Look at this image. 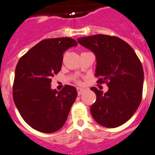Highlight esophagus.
I'll list each match as a JSON object with an SVG mask.
<instances>
[{
    "label": "esophagus",
    "mask_w": 155,
    "mask_h": 155,
    "mask_svg": "<svg viewBox=\"0 0 155 155\" xmlns=\"http://www.w3.org/2000/svg\"><path fill=\"white\" fill-rule=\"evenodd\" d=\"M76 90H77L78 95H81V94H82V93H83V92L86 91V89H83V88L78 87L77 89H76Z\"/></svg>",
    "instance_id": "obj_1"
}]
</instances>
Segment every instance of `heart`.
Listing matches in <instances>:
<instances>
[{"label": "heart", "instance_id": "1", "mask_svg": "<svg viewBox=\"0 0 155 155\" xmlns=\"http://www.w3.org/2000/svg\"><path fill=\"white\" fill-rule=\"evenodd\" d=\"M76 83H80L81 82H80V80H76Z\"/></svg>", "mask_w": 155, "mask_h": 155}]
</instances>
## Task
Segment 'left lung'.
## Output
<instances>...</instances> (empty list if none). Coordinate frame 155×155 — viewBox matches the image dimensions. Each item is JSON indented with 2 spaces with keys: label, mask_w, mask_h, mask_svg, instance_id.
Here are the masks:
<instances>
[{
  "label": "left lung",
  "mask_w": 155,
  "mask_h": 155,
  "mask_svg": "<svg viewBox=\"0 0 155 155\" xmlns=\"http://www.w3.org/2000/svg\"><path fill=\"white\" fill-rule=\"evenodd\" d=\"M78 42L97 58V83H107V93L92 87L97 100L90 107L93 119L108 128L117 127L131 117L142 99L143 70L133 48L121 38L106 35L82 37Z\"/></svg>",
  "instance_id": "left-lung-1"
}]
</instances>
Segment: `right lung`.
<instances>
[{
    "label": "right lung",
    "mask_w": 155,
    "mask_h": 155,
    "mask_svg": "<svg viewBox=\"0 0 155 155\" xmlns=\"http://www.w3.org/2000/svg\"><path fill=\"white\" fill-rule=\"evenodd\" d=\"M71 38L44 39L19 59L15 69L13 99L28 124L42 133H53L66 121L77 97L74 86L51 90V78L60 72L65 50L76 46Z\"/></svg>",
    "instance_id": "obj_1"
}]
</instances>
